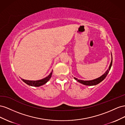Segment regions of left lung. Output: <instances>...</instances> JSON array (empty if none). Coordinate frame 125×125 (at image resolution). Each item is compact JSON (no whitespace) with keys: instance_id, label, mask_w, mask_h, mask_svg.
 Segmentation results:
<instances>
[{"instance_id":"left-lung-1","label":"left lung","mask_w":125,"mask_h":125,"mask_svg":"<svg viewBox=\"0 0 125 125\" xmlns=\"http://www.w3.org/2000/svg\"><path fill=\"white\" fill-rule=\"evenodd\" d=\"M111 55H112V61H111V62H110L109 66L108 67V69L106 71L105 73L104 74L102 75L100 77L96 78V79L93 80H90V81H84V80H78L77 78H76L75 77H74V78L76 81L78 82L79 83L82 84L83 85H88V86H93V85H96L99 84V83H101L102 81H103L105 79V77L107 76V74H108L110 69H111V67L112 65V62H113V58H112V53H111Z\"/></svg>"}]
</instances>
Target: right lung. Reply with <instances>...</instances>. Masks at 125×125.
Wrapping results in <instances>:
<instances>
[{"label":"right lung","instance_id":"obj_1","mask_svg":"<svg viewBox=\"0 0 125 125\" xmlns=\"http://www.w3.org/2000/svg\"><path fill=\"white\" fill-rule=\"evenodd\" d=\"M52 72H53V70L52 71V72L50 73V74L48 76H47L44 78H43V79H42V80H40L29 81V80H24V79H22V78H21V80H22V81H23V82H24L25 83H26L28 85H30V86L39 87V86H42V85H44L48 82L52 76Z\"/></svg>","mask_w":125,"mask_h":125}]
</instances>
